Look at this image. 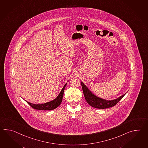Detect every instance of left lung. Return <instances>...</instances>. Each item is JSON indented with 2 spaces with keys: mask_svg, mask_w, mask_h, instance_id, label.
<instances>
[{
  "mask_svg": "<svg viewBox=\"0 0 148 148\" xmlns=\"http://www.w3.org/2000/svg\"><path fill=\"white\" fill-rule=\"evenodd\" d=\"M81 84L82 86L83 94L86 102L91 106L95 108L106 109L113 107L116 105L126 93L124 95H121V97H118V98L112 100H107L99 98L98 97L95 95L90 91V90L83 82H81Z\"/></svg>",
  "mask_w": 148,
  "mask_h": 148,
  "instance_id": "8db88e82",
  "label": "left lung"
}]
</instances>
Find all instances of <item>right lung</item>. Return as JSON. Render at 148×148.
<instances>
[{"instance_id": "1", "label": "right lung", "mask_w": 148, "mask_h": 148, "mask_svg": "<svg viewBox=\"0 0 148 148\" xmlns=\"http://www.w3.org/2000/svg\"><path fill=\"white\" fill-rule=\"evenodd\" d=\"M66 84H67V83L65 84V86H64L61 91L59 93V95L56 97V98L50 101L49 102H46L45 103H41V104H33V103L27 101L26 100H25V101L29 105L31 106L33 109H37V110H51L53 109H55L61 104V102L62 101L64 90L65 88Z\"/></svg>"}]
</instances>
